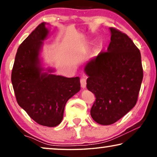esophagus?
<instances>
[{
  "label": "esophagus",
  "mask_w": 157,
  "mask_h": 157,
  "mask_svg": "<svg viewBox=\"0 0 157 157\" xmlns=\"http://www.w3.org/2000/svg\"><path fill=\"white\" fill-rule=\"evenodd\" d=\"M80 82H81V87H82L83 89H85L86 86V76H83L82 78H81Z\"/></svg>",
  "instance_id": "34e87169"
}]
</instances>
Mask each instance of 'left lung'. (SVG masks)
<instances>
[{
    "label": "left lung",
    "instance_id": "left-lung-1",
    "mask_svg": "<svg viewBox=\"0 0 157 157\" xmlns=\"http://www.w3.org/2000/svg\"><path fill=\"white\" fill-rule=\"evenodd\" d=\"M111 42L84 68L87 89L96 101L91 109L94 121L110 125L126 115L136 104L143 79L141 53L132 40L110 28Z\"/></svg>",
    "mask_w": 157,
    "mask_h": 157
}]
</instances>
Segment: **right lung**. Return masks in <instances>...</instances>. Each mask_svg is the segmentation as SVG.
Here are the masks:
<instances>
[{"mask_svg": "<svg viewBox=\"0 0 157 157\" xmlns=\"http://www.w3.org/2000/svg\"><path fill=\"white\" fill-rule=\"evenodd\" d=\"M44 22L23 40L17 51L11 81L17 102L32 119L42 126L61 123L67 101L80 91L78 77L66 78L42 73L38 58L48 30ZM48 72H53L48 69Z\"/></svg>", "mask_w": 157, "mask_h": 157, "instance_id": "1", "label": "right lung"}]
</instances>
